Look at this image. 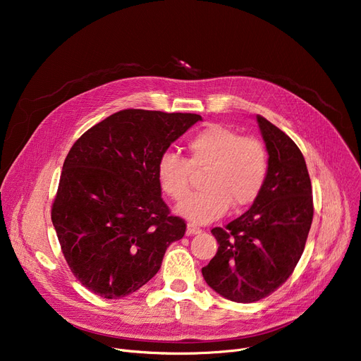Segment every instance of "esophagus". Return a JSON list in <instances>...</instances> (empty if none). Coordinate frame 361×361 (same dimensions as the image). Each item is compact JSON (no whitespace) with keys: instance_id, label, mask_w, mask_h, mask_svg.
<instances>
[{"instance_id":"esophagus-1","label":"esophagus","mask_w":361,"mask_h":361,"mask_svg":"<svg viewBox=\"0 0 361 361\" xmlns=\"http://www.w3.org/2000/svg\"><path fill=\"white\" fill-rule=\"evenodd\" d=\"M202 230L199 226H196L195 224H188L187 225V235H195V234H200Z\"/></svg>"}]
</instances>
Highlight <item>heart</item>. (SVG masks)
<instances>
[{"instance_id":"obj_1","label":"heart","mask_w":361,"mask_h":361,"mask_svg":"<svg viewBox=\"0 0 361 361\" xmlns=\"http://www.w3.org/2000/svg\"><path fill=\"white\" fill-rule=\"evenodd\" d=\"M188 158L165 152L157 164L161 190L173 200H181L190 188L192 169L206 166L203 190L187 196L177 214L195 224H209L233 207H243L257 199L268 176V154L253 137L221 124H211L187 143Z\"/></svg>"}]
</instances>
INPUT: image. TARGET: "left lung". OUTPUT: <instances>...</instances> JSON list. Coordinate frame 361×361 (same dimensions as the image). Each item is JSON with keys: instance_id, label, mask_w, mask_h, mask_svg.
Segmentation results:
<instances>
[{"instance_id": "1", "label": "left lung", "mask_w": 361, "mask_h": 361, "mask_svg": "<svg viewBox=\"0 0 361 361\" xmlns=\"http://www.w3.org/2000/svg\"><path fill=\"white\" fill-rule=\"evenodd\" d=\"M268 150V176L252 207L212 230L219 247L202 268L207 286L237 302L272 294L293 274L313 219L309 171L298 146L276 126L256 116Z\"/></svg>"}]
</instances>
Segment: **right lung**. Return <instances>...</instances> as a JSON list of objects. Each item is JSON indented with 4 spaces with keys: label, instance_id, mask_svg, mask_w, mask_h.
Masks as SVG:
<instances>
[{
    "label": "right lung",
    "instance_id": "add662e5",
    "mask_svg": "<svg viewBox=\"0 0 361 361\" xmlns=\"http://www.w3.org/2000/svg\"><path fill=\"white\" fill-rule=\"evenodd\" d=\"M197 114L123 109L75 140L63 165L51 219L83 287L104 298L137 291L159 271L185 222L161 197L157 164L200 121Z\"/></svg>",
    "mask_w": 361,
    "mask_h": 361
}]
</instances>
